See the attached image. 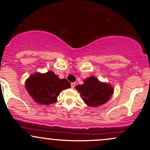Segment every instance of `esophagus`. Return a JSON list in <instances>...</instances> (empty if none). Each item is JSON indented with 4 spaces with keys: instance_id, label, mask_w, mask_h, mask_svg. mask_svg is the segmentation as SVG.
<instances>
[{
    "instance_id": "esophagus-1",
    "label": "esophagus",
    "mask_w": 150,
    "mask_h": 150,
    "mask_svg": "<svg viewBox=\"0 0 150 150\" xmlns=\"http://www.w3.org/2000/svg\"><path fill=\"white\" fill-rule=\"evenodd\" d=\"M75 85H76V84H75V82H72V83H71V88H73V89L75 88Z\"/></svg>"
}]
</instances>
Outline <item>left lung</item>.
Returning a JSON list of instances; mask_svg holds the SVG:
<instances>
[{"instance_id":"8db88e82","label":"left lung","mask_w":150,"mask_h":150,"mask_svg":"<svg viewBox=\"0 0 150 150\" xmlns=\"http://www.w3.org/2000/svg\"><path fill=\"white\" fill-rule=\"evenodd\" d=\"M82 99L88 106H99L106 103L113 94V88L108 84L101 83L94 77L84 80L83 85L76 87Z\"/></svg>"}]
</instances>
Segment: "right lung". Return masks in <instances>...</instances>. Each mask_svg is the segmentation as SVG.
Masks as SVG:
<instances>
[{
  "label": "right lung",
  "mask_w": 150,
  "mask_h": 150,
  "mask_svg": "<svg viewBox=\"0 0 150 150\" xmlns=\"http://www.w3.org/2000/svg\"><path fill=\"white\" fill-rule=\"evenodd\" d=\"M25 87L36 102L49 105L55 103L62 90L70 88L66 79L58 78L52 71L46 73H35L26 81Z\"/></svg>",
  "instance_id": "add662e5"
}]
</instances>
